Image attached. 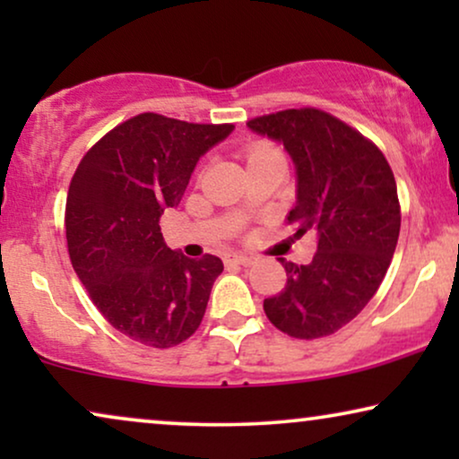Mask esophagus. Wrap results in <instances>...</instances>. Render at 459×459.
<instances>
[{
	"label": "esophagus",
	"instance_id": "esophagus-1",
	"mask_svg": "<svg viewBox=\"0 0 459 459\" xmlns=\"http://www.w3.org/2000/svg\"><path fill=\"white\" fill-rule=\"evenodd\" d=\"M228 263H234V265H253L255 259L248 255H231L228 256Z\"/></svg>",
	"mask_w": 459,
	"mask_h": 459
}]
</instances>
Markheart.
<instances>
[{"label": "heart", "mask_w": 459, "mask_h": 459, "mask_svg": "<svg viewBox=\"0 0 459 459\" xmlns=\"http://www.w3.org/2000/svg\"><path fill=\"white\" fill-rule=\"evenodd\" d=\"M269 154H280V150L272 146V143H265V142H259V143H253V146L248 148V160L256 159V156H269Z\"/></svg>", "instance_id": "b5f03b06"}]
</instances>
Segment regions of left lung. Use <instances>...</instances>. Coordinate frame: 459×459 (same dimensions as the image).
<instances>
[{
    "instance_id": "8db88e82",
    "label": "left lung",
    "mask_w": 459,
    "mask_h": 459,
    "mask_svg": "<svg viewBox=\"0 0 459 459\" xmlns=\"http://www.w3.org/2000/svg\"><path fill=\"white\" fill-rule=\"evenodd\" d=\"M248 127L292 156L297 204L286 219L297 238L317 236L309 265L280 259L286 286L263 309L292 338L334 334L359 316L393 261L401 206L391 165L372 140L309 106L250 118Z\"/></svg>"
}]
</instances>
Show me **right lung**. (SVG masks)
Masks as SVG:
<instances>
[{"label": "right lung", "mask_w": 459, "mask_h": 459, "mask_svg": "<svg viewBox=\"0 0 459 459\" xmlns=\"http://www.w3.org/2000/svg\"><path fill=\"white\" fill-rule=\"evenodd\" d=\"M231 129L142 112L93 143L73 175L68 256L91 303L131 341L169 349L203 322L223 263L167 248L159 223L181 203L200 156Z\"/></svg>", "instance_id": "right-lung-1"}]
</instances>
